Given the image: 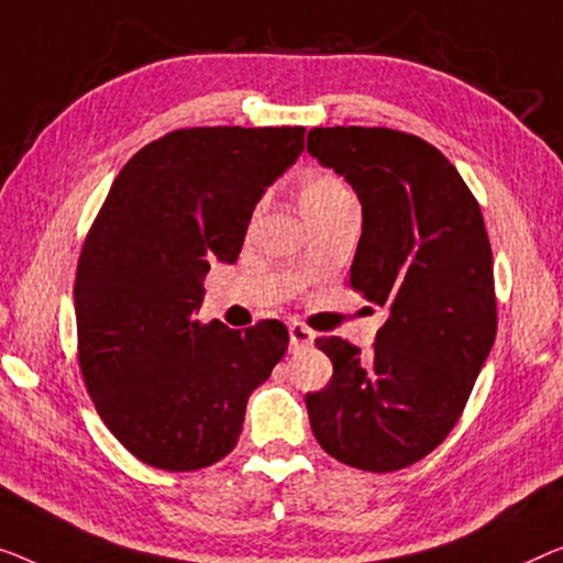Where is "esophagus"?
<instances>
[{"label": "esophagus", "mask_w": 563, "mask_h": 563, "mask_svg": "<svg viewBox=\"0 0 563 563\" xmlns=\"http://www.w3.org/2000/svg\"><path fill=\"white\" fill-rule=\"evenodd\" d=\"M288 333H290V346L292 349H308L310 343H313V331L308 329V325H303V323H298V321H292L290 325H288Z\"/></svg>", "instance_id": "1"}]
</instances>
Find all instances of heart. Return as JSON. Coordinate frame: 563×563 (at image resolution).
<instances>
[{"mask_svg":"<svg viewBox=\"0 0 563 563\" xmlns=\"http://www.w3.org/2000/svg\"><path fill=\"white\" fill-rule=\"evenodd\" d=\"M349 199H354L351 189L343 184L341 176L331 172H313L300 184V207L306 214L325 212V209L339 207Z\"/></svg>","mask_w":563,"mask_h":563,"instance_id":"b5f03b06","label":"heart"}]
</instances>
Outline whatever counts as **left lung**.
Segmentation results:
<instances>
[{
    "mask_svg": "<svg viewBox=\"0 0 563 563\" xmlns=\"http://www.w3.org/2000/svg\"><path fill=\"white\" fill-rule=\"evenodd\" d=\"M308 151L358 195L351 285L389 313L368 356L316 339L333 376L306 397L310 427L339 463L394 473L448 438L496 341L490 240L463 176L424 139L333 125L310 131Z\"/></svg>",
    "mask_w": 563,
    "mask_h": 563,
    "instance_id": "1",
    "label": "left lung"
}]
</instances>
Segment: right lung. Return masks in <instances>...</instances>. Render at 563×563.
<instances>
[{
  "label": "right lung",
  "instance_id": "right-lung-1",
  "mask_svg": "<svg viewBox=\"0 0 563 563\" xmlns=\"http://www.w3.org/2000/svg\"><path fill=\"white\" fill-rule=\"evenodd\" d=\"M303 125H197L136 151L75 271L78 364L100 419L141 463L189 473L240 440L250 394L288 329L197 321L212 260H238L265 187L303 151Z\"/></svg>",
  "mask_w": 563,
  "mask_h": 563
}]
</instances>
